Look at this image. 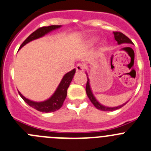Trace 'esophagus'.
I'll return each instance as SVG.
<instances>
[{
  "label": "esophagus",
  "instance_id": "1",
  "mask_svg": "<svg viewBox=\"0 0 151 151\" xmlns=\"http://www.w3.org/2000/svg\"><path fill=\"white\" fill-rule=\"evenodd\" d=\"M84 70V65L81 63H79L76 65V71L77 72H83Z\"/></svg>",
  "mask_w": 151,
  "mask_h": 151
}]
</instances>
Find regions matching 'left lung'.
<instances>
[{"instance_id": "left-lung-1", "label": "left lung", "mask_w": 151, "mask_h": 151, "mask_svg": "<svg viewBox=\"0 0 151 151\" xmlns=\"http://www.w3.org/2000/svg\"><path fill=\"white\" fill-rule=\"evenodd\" d=\"M114 35L115 40L117 41L118 44H122V43H130V44H133V42L128 38V37L125 36L124 34H122V32H114ZM87 79H88V81H87V83H86V93H87L88 96L91 102L93 103V105H94L97 109L101 110V111H114V110L119 109V108H122L123 105H125V104L127 103V102H125V103L122 104V105H119V106L113 107V108H111V107H106L101 105V104L96 100L95 96H93V93H92L91 91V87H90V81H89L88 77H87Z\"/></svg>"}]
</instances>
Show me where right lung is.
<instances>
[{
  "instance_id": "add662e5",
  "label": "right lung",
  "mask_w": 151,
  "mask_h": 151,
  "mask_svg": "<svg viewBox=\"0 0 151 151\" xmlns=\"http://www.w3.org/2000/svg\"><path fill=\"white\" fill-rule=\"evenodd\" d=\"M60 26H55V25H54V26H43V27L39 28L36 31H35L33 33L31 34L27 38L23 41L21 46H20V49H21L23 46H25L26 43H29L32 40L40 38V37L44 36L45 35L48 34L49 32H52V31L55 30V29H58ZM75 72L76 70L75 68H74L71 71L65 74L63 76V77L60 83L59 84L58 88L56 89L54 94L49 99H46V100L43 101V102H34V101L30 100V99H26L25 96H23L20 93V91H18V93L20 96L22 97V99L32 108H35V109L37 110V111H40V112H54V111L60 109L62 107L64 100H65V97L67 96V89H68V86H69L70 83H71V80H72L73 77H74Z\"/></svg>"
}]
</instances>
